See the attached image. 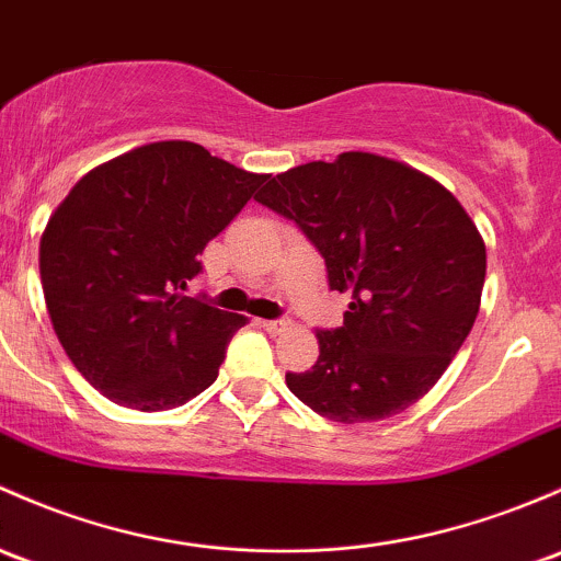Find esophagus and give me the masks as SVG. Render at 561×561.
Here are the masks:
<instances>
[{
    "instance_id": "34e87169",
    "label": "esophagus",
    "mask_w": 561,
    "mask_h": 561,
    "mask_svg": "<svg viewBox=\"0 0 561 561\" xmlns=\"http://www.w3.org/2000/svg\"><path fill=\"white\" fill-rule=\"evenodd\" d=\"M290 322L287 320H261V328L265 330V333H282Z\"/></svg>"
}]
</instances>
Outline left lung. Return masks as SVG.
Segmentation results:
<instances>
[{"mask_svg":"<svg viewBox=\"0 0 561 561\" xmlns=\"http://www.w3.org/2000/svg\"><path fill=\"white\" fill-rule=\"evenodd\" d=\"M325 257L344 325L317 330L320 357L287 374L300 403L333 422H376L430 392L479 314L486 247L433 176L374 152L276 174L255 198Z\"/></svg>","mask_w":561,"mask_h":561,"instance_id":"left-lung-1","label":"left lung"}]
</instances>
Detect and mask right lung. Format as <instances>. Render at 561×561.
<instances>
[{"label":"right lung","mask_w":561,"mask_h":561,"mask_svg":"<svg viewBox=\"0 0 561 561\" xmlns=\"http://www.w3.org/2000/svg\"><path fill=\"white\" fill-rule=\"evenodd\" d=\"M265 180L193 141H156L88 172L53 211L39 241L47 314L112 403L167 411L217 379L247 317L182 290Z\"/></svg>","instance_id":"1"}]
</instances>
